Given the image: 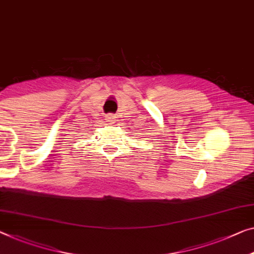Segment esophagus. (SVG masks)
<instances>
[{"label":"esophagus","instance_id":"1","mask_svg":"<svg viewBox=\"0 0 254 254\" xmlns=\"http://www.w3.org/2000/svg\"><path fill=\"white\" fill-rule=\"evenodd\" d=\"M106 117V120H107V122H109V123H115V121H116V115H114V114H107L105 116Z\"/></svg>","mask_w":254,"mask_h":254}]
</instances>
